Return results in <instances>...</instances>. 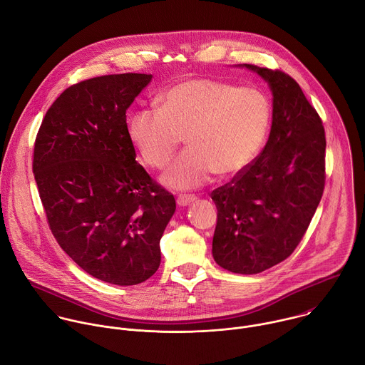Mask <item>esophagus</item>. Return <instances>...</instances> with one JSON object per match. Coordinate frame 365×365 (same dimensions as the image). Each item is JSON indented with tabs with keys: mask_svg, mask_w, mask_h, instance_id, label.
<instances>
[{
	"mask_svg": "<svg viewBox=\"0 0 365 365\" xmlns=\"http://www.w3.org/2000/svg\"><path fill=\"white\" fill-rule=\"evenodd\" d=\"M196 199H197V197H196L195 195H180L176 202H178L179 206H187V205L193 203Z\"/></svg>",
	"mask_w": 365,
	"mask_h": 365,
	"instance_id": "1",
	"label": "esophagus"
}]
</instances>
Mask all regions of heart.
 <instances>
[{"mask_svg": "<svg viewBox=\"0 0 365 365\" xmlns=\"http://www.w3.org/2000/svg\"><path fill=\"white\" fill-rule=\"evenodd\" d=\"M272 122V102L255 86L189 78L169 86L160 109L139 108L128 132L146 165L163 169L185 136L186 149L163 176L173 189H195L216 173L230 178L246 170L262 150Z\"/></svg>", "mask_w": 365, "mask_h": 365, "instance_id": "obj_1", "label": "heart"}]
</instances>
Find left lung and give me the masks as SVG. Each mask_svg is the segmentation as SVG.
<instances>
[{
    "instance_id": "1",
    "label": "left lung",
    "mask_w": 365,
    "mask_h": 365,
    "mask_svg": "<svg viewBox=\"0 0 365 365\" xmlns=\"http://www.w3.org/2000/svg\"><path fill=\"white\" fill-rule=\"evenodd\" d=\"M273 93L269 140L253 163L215 189V262L239 274H257L286 260L299 246L326 185L323 120L286 72L243 63Z\"/></svg>"
}]
</instances>
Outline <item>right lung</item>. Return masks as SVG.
<instances>
[{
  "label": "right lung",
  "instance_id": "1",
  "mask_svg": "<svg viewBox=\"0 0 365 365\" xmlns=\"http://www.w3.org/2000/svg\"><path fill=\"white\" fill-rule=\"evenodd\" d=\"M150 79L116 73L66 88L34 145L32 172L53 237L82 270L116 286L156 273L176 210L173 195L135 160L126 125V109Z\"/></svg>",
  "mask_w": 365,
  "mask_h": 365
}]
</instances>
